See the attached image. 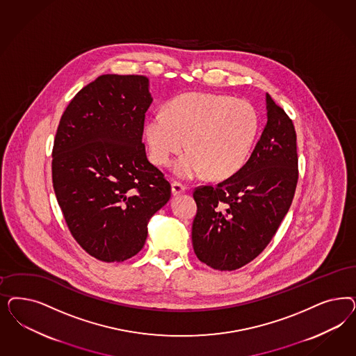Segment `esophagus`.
Wrapping results in <instances>:
<instances>
[{
  "instance_id": "1",
  "label": "esophagus",
  "mask_w": 356,
  "mask_h": 356,
  "mask_svg": "<svg viewBox=\"0 0 356 356\" xmlns=\"http://www.w3.org/2000/svg\"><path fill=\"white\" fill-rule=\"evenodd\" d=\"M186 191V187L184 184H178V182H172V194L174 196L181 195Z\"/></svg>"
}]
</instances>
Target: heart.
I'll return each mask as SVG.
<instances>
[{
  "mask_svg": "<svg viewBox=\"0 0 356 356\" xmlns=\"http://www.w3.org/2000/svg\"><path fill=\"white\" fill-rule=\"evenodd\" d=\"M259 131V115L245 99L229 95L190 92L177 97L166 111H156L145 124L150 159L168 166L174 163L178 178L194 179L209 172L227 178L238 172L252 153Z\"/></svg>",
  "mask_w": 356,
  "mask_h": 356,
  "instance_id": "heart-1",
  "label": "heart"
}]
</instances>
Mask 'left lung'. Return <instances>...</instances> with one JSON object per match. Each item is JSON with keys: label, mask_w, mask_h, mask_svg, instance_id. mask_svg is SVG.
<instances>
[{"label": "left lung", "mask_w": 356, "mask_h": 356, "mask_svg": "<svg viewBox=\"0 0 356 356\" xmlns=\"http://www.w3.org/2000/svg\"><path fill=\"white\" fill-rule=\"evenodd\" d=\"M266 111L267 123L248 162L228 179L194 191V252L215 270H237L264 252L295 195V127L268 92Z\"/></svg>", "instance_id": "obj_1"}]
</instances>
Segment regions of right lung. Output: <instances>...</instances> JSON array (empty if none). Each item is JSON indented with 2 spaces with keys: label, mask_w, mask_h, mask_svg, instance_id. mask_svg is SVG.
Masks as SVG:
<instances>
[{
  "label": "right lung",
  "mask_w": 356,
  "mask_h": 356,
  "mask_svg": "<svg viewBox=\"0 0 356 356\" xmlns=\"http://www.w3.org/2000/svg\"><path fill=\"white\" fill-rule=\"evenodd\" d=\"M153 98L145 76L104 74L70 101L52 150V182L69 230L104 262L136 255L170 184L143 144Z\"/></svg>",
  "instance_id": "add662e5"
}]
</instances>
